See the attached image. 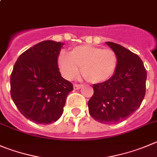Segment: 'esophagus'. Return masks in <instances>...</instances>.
<instances>
[{
  "label": "esophagus",
  "instance_id": "34e87169",
  "mask_svg": "<svg viewBox=\"0 0 157 157\" xmlns=\"http://www.w3.org/2000/svg\"><path fill=\"white\" fill-rule=\"evenodd\" d=\"M82 87H83V85H81V84H77V83H74V90H79V89L81 88Z\"/></svg>",
  "mask_w": 157,
  "mask_h": 157
}]
</instances>
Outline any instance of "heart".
I'll return each instance as SVG.
<instances>
[{
  "label": "heart",
  "mask_w": 157,
  "mask_h": 157,
  "mask_svg": "<svg viewBox=\"0 0 157 157\" xmlns=\"http://www.w3.org/2000/svg\"><path fill=\"white\" fill-rule=\"evenodd\" d=\"M58 66L64 77L74 79L81 67V74L87 81L100 83L110 79L116 71L118 56L111 49L90 45H77L69 51V56L61 52Z\"/></svg>",
  "instance_id": "obj_1"
}]
</instances>
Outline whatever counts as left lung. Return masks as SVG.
Returning a JSON list of instances; mask_svg holds the SVG:
<instances>
[{
  "label": "left lung",
  "instance_id": "8db88e82",
  "mask_svg": "<svg viewBox=\"0 0 157 157\" xmlns=\"http://www.w3.org/2000/svg\"><path fill=\"white\" fill-rule=\"evenodd\" d=\"M118 56L116 71L109 80L93 84L89 113L103 124L126 119L140 108L146 94V70L143 61L121 45L106 42Z\"/></svg>",
  "mask_w": 157,
  "mask_h": 157
}]
</instances>
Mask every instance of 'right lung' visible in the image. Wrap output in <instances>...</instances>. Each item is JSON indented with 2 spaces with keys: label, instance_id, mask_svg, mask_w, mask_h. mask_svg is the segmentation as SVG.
Returning a JSON list of instances; mask_svg holds the SVG:
<instances>
[{
  "label": "right lung",
  "instance_id": "right-lung-1",
  "mask_svg": "<svg viewBox=\"0 0 157 157\" xmlns=\"http://www.w3.org/2000/svg\"><path fill=\"white\" fill-rule=\"evenodd\" d=\"M63 43L46 40L19 56L10 78L11 96L17 109L37 124L55 122L63 112L73 84L63 78L57 59Z\"/></svg>",
  "mask_w": 157,
  "mask_h": 157
}]
</instances>
